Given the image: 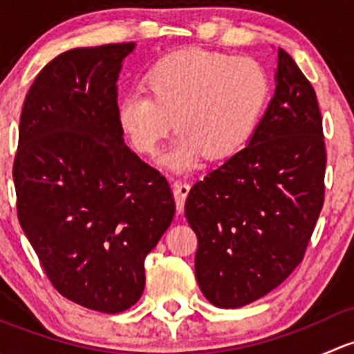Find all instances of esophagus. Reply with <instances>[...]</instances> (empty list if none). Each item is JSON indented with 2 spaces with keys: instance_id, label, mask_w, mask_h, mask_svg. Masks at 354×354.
I'll return each instance as SVG.
<instances>
[{
  "instance_id": "34e87169",
  "label": "esophagus",
  "mask_w": 354,
  "mask_h": 354,
  "mask_svg": "<svg viewBox=\"0 0 354 354\" xmlns=\"http://www.w3.org/2000/svg\"><path fill=\"white\" fill-rule=\"evenodd\" d=\"M173 192H174V197H176V209L178 212H183V205H185V200L188 197V192H190V183L187 181H176L173 185Z\"/></svg>"
}]
</instances>
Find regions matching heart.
I'll return each mask as SVG.
<instances>
[{
	"mask_svg": "<svg viewBox=\"0 0 354 354\" xmlns=\"http://www.w3.org/2000/svg\"><path fill=\"white\" fill-rule=\"evenodd\" d=\"M144 92L118 104V124L133 151L154 156L176 128L180 138L164 162L188 169L202 159L224 160L248 145L270 99V78L243 56L188 48L152 63Z\"/></svg>",
	"mask_w": 354,
	"mask_h": 354,
	"instance_id": "1",
	"label": "heart"
}]
</instances>
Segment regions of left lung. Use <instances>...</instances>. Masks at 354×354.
Returning a JSON list of instances; mask_svg holds the SVG:
<instances>
[{"label":"left lung","mask_w":354,"mask_h":354,"mask_svg":"<svg viewBox=\"0 0 354 354\" xmlns=\"http://www.w3.org/2000/svg\"><path fill=\"white\" fill-rule=\"evenodd\" d=\"M276 92L248 145L192 187L195 276L219 308L262 298L299 266L326 195L327 152L315 91L284 49Z\"/></svg>","instance_id":"8db88e82"}]
</instances>
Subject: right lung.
Returning a JSON list of instances; mask_svg holds the SVG:
<instances>
[{"label": "right lung", "mask_w": 354, "mask_h": 354, "mask_svg": "<svg viewBox=\"0 0 354 354\" xmlns=\"http://www.w3.org/2000/svg\"><path fill=\"white\" fill-rule=\"evenodd\" d=\"M133 42L77 48L25 95L13 160L17 214L56 291L120 313L145 286V257L174 217L166 178L124 145L116 80Z\"/></svg>", "instance_id": "obj_1"}]
</instances>
